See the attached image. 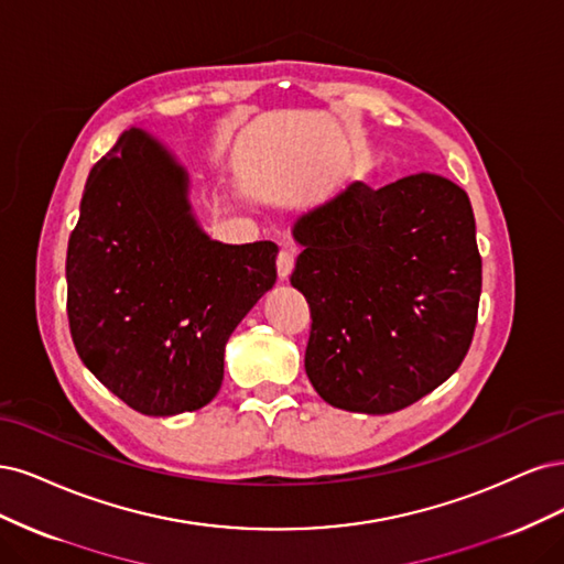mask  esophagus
Segmentation results:
<instances>
[{
	"label": "esophagus",
	"mask_w": 564,
	"mask_h": 564,
	"mask_svg": "<svg viewBox=\"0 0 564 564\" xmlns=\"http://www.w3.org/2000/svg\"><path fill=\"white\" fill-rule=\"evenodd\" d=\"M295 267V252L293 250H281L279 252V260H276V269H279V281H288L290 279V271Z\"/></svg>",
	"instance_id": "1"
}]
</instances>
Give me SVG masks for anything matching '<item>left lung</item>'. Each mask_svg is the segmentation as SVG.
<instances>
[{
  "instance_id": "obj_1",
  "label": "left lung",
  "mask_w": 564,
  "mask_h": 564,
  "mask_svg": "<svg viewBox=\"0 0 564 564\" xmlns=\"http://www.w3.org/2000/svg\"><path fill=\"white\" fill-rule=\"evenodd\" d=\"M290 283L312 308L306 377L333 408L389 414L462 366L474 339L482 260L468 194L416 173L354 183L306 210Z\"/></svg>"
}]
</instances>
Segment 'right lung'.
<instances>
[{
	"instance_id": "right-lung-1",
	"label": "right lung",
	"mask_w": 564,
	"mask_h": 564,
	"mask_svg": "<svg viewBox=\"0 0 564 564\" xmlns=\"http://www.w3.org/2000/svg\"><path fill=\"white\" fill-rule=\"evenodd\" d=\"M187 192L175 156L129 129L90 171L67 243L77 354L100 384L150 416L213 401L229 335L276 283L279 246L213 241Z\"/></svg>"
}]
</instances>
